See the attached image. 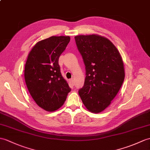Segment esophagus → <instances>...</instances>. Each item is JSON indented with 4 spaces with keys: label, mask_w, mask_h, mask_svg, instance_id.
<instances>
[{
    "label": "esophagus",
    "mask_w": 150,
    "mask_h": 150,
    "mask_svg": "<svg viewBox=\"0 0 150 150\" xmlns=\"http://www.w3.org/2000/svg\"><path fill=\"white\" fill-rule=\"evenodd\" d=\"M70 83H71V84L73 86H74L75 85V82H74V80H73V79H71V80H70Z\"/></svg>",
    "instance_id": "1"
}]
</instances>
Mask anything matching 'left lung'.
I'll return each mask as SVG.
<instances>
[{"label": "left lung", "mask_w": 150, "mask_h": 150, "mask_svg": "<svg viewBox=\"0 0 150 150\" xmlns=\"http://www.w3.org/2000/svg\"><path fill=\"white\" fill-rule=\"evenodd\" d=\"M86 67V79L79 96L87 109L102 112L119 92L125 79L123 62L119 51L107 38L97 35L75 37Z\"/></svg>", "instance_id": "8db88e82"}]
</instances>
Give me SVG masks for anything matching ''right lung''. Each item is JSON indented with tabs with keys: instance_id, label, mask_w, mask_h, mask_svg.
<instances>
[{
	"instance_id": "1",
	"label": "right lung",
	"mask_w": 150,
	"mask_h": 150,
	"mask_svg": "<svg viewBox=\"0 0 150 150\" xmlns=\"http://www.w3.org/2000/svg\"><path fill=\"white\" fill-rule=\"evenodd\" d=\"M69 41V36H51L38 42L28 55L24 71L27 89L37 105L49 112L63 105L71 91L59 65Z\"/></svg>"
}]
</instances>
